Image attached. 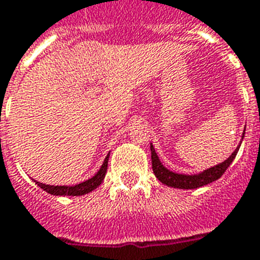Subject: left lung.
Instances as JSON below:
<instances>
[{
  "mask_svg": "<svg viewBox=\"0 0 260 260\" xmlns=\"http://www.w3.org/2000/svg\"><path fill=\"white\" fill-rule=\"evenodd\" d=\"M244 134L242 136V140H243ZM242 144V141H240ZM240 144L236 147L235 151L231 153L229 159L221 161L218 166H214L208 168V170H204L203 172L200 174H193V175H184V174H176V172H172L168 168L161 164L159 156L156 153L153 145L151 144V159H152V170H153V174L157 179H159L163 184L168 185V187H174V188L179 189H195L199 188V187H203V185L210 184L212 181L218 180L219 178H221V175L224 174L225 170L229 168L230 164L233 163L234 159H235L236 153L239 151Z\"/></svg>",
  "mask_w": 260,
  "mask_h": 260,
  "instance_id": "obj_1",
  "label": "left lung"
}]
</instances>
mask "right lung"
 Returning <instances> with one entry per match:
<instances>
[{"instance_id": "obj_1", "label": "right lung", "mask_w": 260, "mask_h": 260, "mask_svg": "<svg viewBox=\"0 0 260 260\" xmlns=\"http://www.w3.org/2000/svg\"><path fill=\"white\" fill-rule=\"evenodd\" d=\"M108 159L109 153L105 157L104 163L101 166V168L97 171V174L94 176H92L88 180L82 181L76 185H49L44 184V183H40V181H36V184L41 187L44 191H46L50 195L56 196H81L85 195V193H89L93 189H96L99 185L103 183L105 178V174H107V170H108Z\"/></svg>"}]
</instances>
